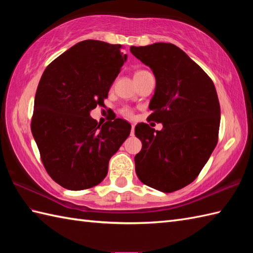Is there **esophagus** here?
I'll return each mask as SVG.
<instances>
[{"label":"esophagus","mask_w":253,"mask_h":253,"mask_svg":"<svg viewBox=\"0 0 253 253\" xmlns=\"http://www.w3.org/2000/svg\"><path fill=\"white\" fill-rule=\"evenodd\" d=\"M133 133H135V125L133 124H131V130H130V135L133 136Z\"/></svg>","instance_id":"esophagus-1"}]
</instances>
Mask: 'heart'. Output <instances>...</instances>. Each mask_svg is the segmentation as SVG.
Wrapping results in <instances>:
<instances>
[{
	"label": "heart",
	"instance_id": "1",
	"mask_svg": "<svg viewBox=\"0 0 253 253\" xmlns=\"http://www.w3.org/2000/svg\"><path fill=\"white\" fill-rule=\"evenodd\" d=\"M144 73H147V71H137L136 73H135V77L136 76H139V75H142V74H144ZM121 114L123 115V116H125V117H128V118H130V117H132V111L130 110V109H128V107H123V109L121 110Z\"/></svg>",
	"mask_w": 253,
	"mask_h": 253
}]
</instances>
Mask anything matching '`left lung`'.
Returning a JSON list of instances; mask_svg holds the SVG:
<instances>
[{
  "mask_svg": "<svg viewBox=\"0 0 253 253\" xmlns=\"http://www.w3.org/2000/svg\"><path fill=\"white\" fill-rule=\"evenodd\" d=\"M157 80L149 109L155 130L138 124L135 135L142 149L135 157L136 173L144 185L173 192L200 174L218 140L221 107L212 79L178 46L154 43L130 46Z\"/></svg>",
  "mask_w": 253,
  "mask_h": 253,
  "instance_id": "left-lung-1",
  "label": "left lung"
}]
</instances>
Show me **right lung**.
Returning a JSON list of instances; mask_svg holds the SVG:
<instances>
[{
    "instance_id": "add662e5",
    "label": "right lung",
    "mask_w": 253,
    "mask_h": 253,
    "mask_svg": "<svg viewBox=\"0 0 253 253\" xmlns=\"http://www.w3.org/2000/svg\"><path fill=\"white\" fill-rule=\"evenodd\" d=\"M121 47L79 42L45 68L38 84L31 131L47 174L66 189L100 184L130 133V124L121 118L101 125L90 116L96 105H104L126 61Z\"/></svg>"
}]
</instances>
